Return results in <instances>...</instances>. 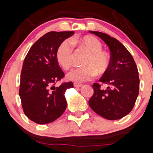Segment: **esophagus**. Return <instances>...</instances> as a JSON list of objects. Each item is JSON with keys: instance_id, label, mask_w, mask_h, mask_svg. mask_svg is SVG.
Wrapping results in <instances>:
<instances>
[{"instance_id": "34e87169", "label": "esophagus", "mask_w": 153, "mask_h": 153, "mask_svg": "<svg viewBox=\"0 0 153 153\" xmlns=\"http://www.w3.org/2000/svg\"><path fill=\"white\" fill-rule=\"evenodd\" d=\"M82 86H83V85L81 84V83H74V86H75V88H79V87H81Z\"/></svg>"}]
</instances>
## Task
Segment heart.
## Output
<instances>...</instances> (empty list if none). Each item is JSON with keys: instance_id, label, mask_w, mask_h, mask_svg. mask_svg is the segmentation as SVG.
I'll return each instance as SVG.
<instances>
[{"instance_id": "obj_1", "label": "heart", "mask_w": 153, "mask_h": 153, "mask_svg": "<svg viewBox=\"0 0 153 153\" xmlns=\"http://www.w3.org/2000/svg\"><path fill=\"white\" fill-rule=\"evenodd\" d=\"M72 42L86 48L89 53L83 61L84 66L73 69L67 74L69 80L82 83L92 79L97 72L102 75L107 71L110 66V57L107 53L102 51V45L98 39L92 36H85L72 39ZM72 54L73 45L70 40H64L56 50V60L64 70H68L71 66Z\"/></svg>"}]
</instances>
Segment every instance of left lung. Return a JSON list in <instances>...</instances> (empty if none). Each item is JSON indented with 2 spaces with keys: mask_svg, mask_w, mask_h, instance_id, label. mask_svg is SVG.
Instances as JSON below:
<instances>
[{
  "mask_svg": "<svg viewBox=\"0 0 153 153\" xmlns=\"http://www.w3.org/2000/svg\"><path fill=\"white\" fill-rule=\"evenodd\" d=\"M99 36L111 51L110 66L99 80L108 87L102 89L97 83L89 105L95 113L109 120H120L133 109L139 95V77L133 56L117 39L99 31H89Z\"/></svg>",
  "mask_w": 153,
  "mask_h": 153,
  "instance_id": "left-lung-1",
  "label": "left lung"
}]
</instances>
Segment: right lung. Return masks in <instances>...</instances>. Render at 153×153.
Instances as JSON below:
<instances>
[{"label": "right lung", "mask_w": 153, "mask_h": 153, "mask_svg": "<svg viewBox=\"0 0 153 153\" xmlns=\"http://www.w3.org/2000/svg\"><path fill=\"white\" fill-rule=\"evenodd\" d=\"M73 34L74 31L48 32L31 46L25 56L19 94L24 113L34 123H52L67 108L64 93L73 87V83L70 81L55 86L64 76L56 52L59 45Z\"/></svg>", "instance_id": "1"}]
</instances>
